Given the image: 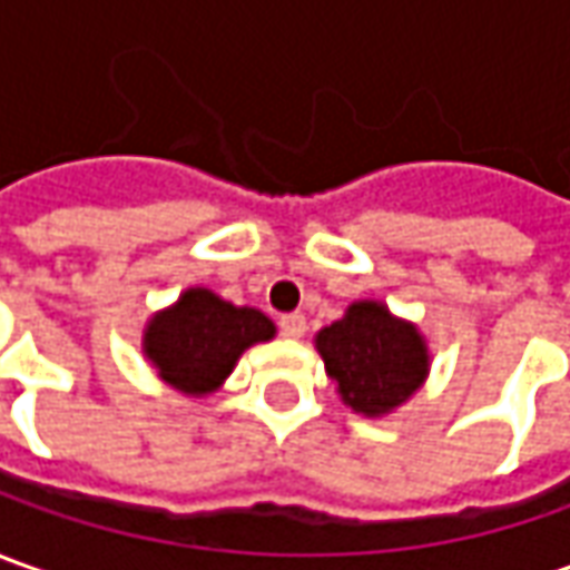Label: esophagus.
<instances>
[{
  "mask_svg": "<svg viewBox=\"0 0 570 570\" xmlns=\"http://www.w3.org/2000/svg\"><path fill=\"white\" fill-rule=\"evenodd\" d=\"M281 334L284 337H289V341H299L305 334V318L299 315V312H289V315H281Z\"/></svg>",
  "mask_w": 570,
  "mask_h": 570,
  "instance_id": "34e87169",
  "label": "esophagus"
}]
</instances>
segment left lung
I'll return each instance as SVG.
<instances>
[{
  "instance_id": "1",
  "label": "left lung",
  "mask_w": 570,
  "mask_h": 570,
  "mask_svg": "<svg viewBox=\"0 0 570 570\" xmlns=\"http://www.w3.org/2000/svg\"><path fill=\"white\" fill-rule=\"evenodd\" d=\"M315 346L346 406L384 416L410 401L429 375V346L416 324L394 318L387 305L353 303L341 322L322 327Z\"/></svg>"
}]
</instances>
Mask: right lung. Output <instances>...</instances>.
I'll list each match as a JSON object with an SVG mask.
<instances>
[{"mask_svg": "<svg viewBox=\"0 0 570 570\" xmlns=\"http://www.w3.org/2000/svg\"><path fill=\"white\" fill-rule=\"evenodd\" d=\"M274 337L265 312L233 305L205 286H191L179 303L157 312L145 327V356L176 391L202 397L217 391L252 344Z\"/></svg>", "mask_w": 570, "mask_h": 570, "instance_id": "1", "label": "right lung"}]
</instances>
